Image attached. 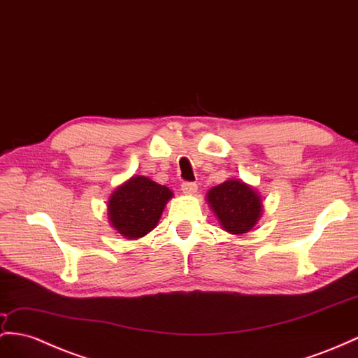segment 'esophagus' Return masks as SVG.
<instances>
[{
	"mask_svg": "<svg viewBox=\"0 0 358 358\" xmlns=\"http://www.w3.org/2000/svg\"><path fill=\"white\" fill-rule=\"evenodd\" d=\"M196 189H198V186L195 185V182H192V181H185L181 185V190L185 192L186 195H194L195 192H196Z\"/></svg>",
	"mask_w": 358,
	"mask_h": 358,
	"instance_id": "esophagus-1",
	"label": "esophagus"
}]
</instances>
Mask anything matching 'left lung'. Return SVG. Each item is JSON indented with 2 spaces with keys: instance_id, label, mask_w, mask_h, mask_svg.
I'll return each instance as SVG.
<instances>
[{
  "instance_id": "left-lung-1",
  "label": "left lung",
  "mask_w": 358,
  "mask_h": 358,
  "mask_svg": "<svg viewBox=\"0 0 358 358\" xmlns=\"http://www.w3.org/2000/svg\"><path fill=\"white\" fill-rule=\"evenodd\" d=\"M207 199L224 230L231 234L250 231L262 213L259 195L239 180H228L213 187L208 192Z\"/></svg>"
}]
</instances>
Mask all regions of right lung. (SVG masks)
Returning a JSON list of instances; mask_svg holds the SVG:
<instances>
[{"label": "right lung", "instance_id": "1", "mask_svg": "<svg viewBox=\"0 0 358 358\" xmlns=\"http://www.w3.org/2000/svg\"><path fill=\"white\" fill-rule=\"evenodd\" d=\"M172 192L143 176L119 186L108 201V219L127 239L145 236L157 225Z\"/></svg>", "mask_w": 358, "mask_h": 358}]
</instances>
